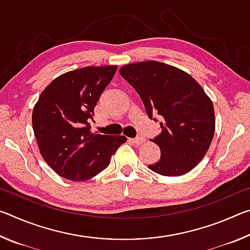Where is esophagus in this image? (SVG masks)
I'll list each match as a JSON object with an SVG mask.
<instances>
[{
  "mask_svg": "<svg viewBox=\"0 0 250 250\" xmlns=\"http://www.w3.org/2000/svg\"><path fill=\"white\" fill-rule=\"evenodd\" d=\"M130 141L135 143V145H141L142 142H145V138L137 137V138H134V139H130Z\"/></svg>",
  "mask_w": 250,
  "mask_h": 250,
  "instance_id": "esophagus-1",
  "label": "esophagus"
}]
</instances>
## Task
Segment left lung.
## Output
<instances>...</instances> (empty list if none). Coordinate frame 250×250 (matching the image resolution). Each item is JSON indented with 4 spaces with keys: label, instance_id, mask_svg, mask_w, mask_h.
Masks as SVG:
<instances>
[{
    "label": "left lung",
    "instance_id": "obj_1",
    "mask_svg": "<svg viewBox=\"0 0 250 250\" xmlns=\"http://www.w3.org/2000/svg\"><path fill=\"white\" fill-rule=\"evenodd\" d=\"M120 75L140 96L147 117H161V133L152 139L161 158L147 167L164 176L183 175L204 158L214 137V107L188 73L150 61L125 65Z\"/></svg>",
    "mask_w": 250,
    "mask_h": 250
}]
</instances>
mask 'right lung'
<instances>
[{
    "mask_svg": "<svg viewBox=\"0 0 250 250\" xmlns=\"http://www.w3.org/2000/svg\"><path fill=\"white\" fill-rule=\"evenodd\" d=\"M117 66L83 67L54 79L33 109L32 124L41 154L64 179L86 181L110 164L125 135L91 133L94 109Z\"/></svg>",
    "mask_w": 250,
    "mask_h": 250,
    "instance_id": "obj_1",
    "label": "right lung"
}]
</instances>
